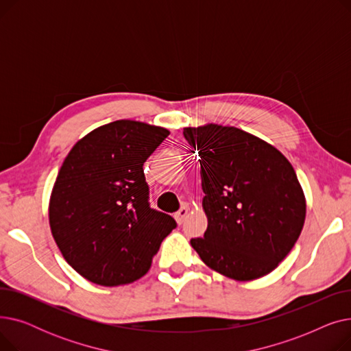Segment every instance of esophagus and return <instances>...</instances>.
Returning <instances> with one entry per match:
<instances>
[{"mask_svg": "<svg viewBox=\"0 0 351 351\" xmlns=\"http://www.w3.org/2000/svg\"><path fill=\"white\" fill-rule=\"evenodd\" d=\"M188 213H189V208L188 206H182L176 213H175V219H176V222L179 223V225H182L183 223V220L186 219V216H188Z\"/></svg>", "mask_w": 351, "mask_h": 351, "instance_id": "1", "label": "esophagus"}]
</instances>
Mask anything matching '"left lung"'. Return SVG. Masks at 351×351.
<instances>
[{
    "label": "left lung",
    "mask_w": 351,
    "mask_h": 351,
    "mask_svg": "<svg viewBox=\"0 0 351 351\" xmlns=\"http://www.w3.org/2000/svg\"><path fill=\"white\" fill-rule=\"evenodd\" d=\"M183 136L200 156L208 216V229L192 239V247L234 280L270 273L304 225L306 200L293 166L274 146L234 126L185 128Z\"/></svg>",
    "instance_id": "left-lung-1"
}]
</instances>
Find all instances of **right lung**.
Masks as SVG:
<instances>
[{
	"mask_svg": "<svg viewBox=\"0 0 351 351\" xmlns=\"http://www.w3.org/2000/svg\"><path fill=\"white\" fill-rule=\"evenodd\" d=\"M169 135L121 119L78 141L49 199V226L64 259L101 286L135 282L149 270L175 219L149 205L143 163Z\"/></svg>",
	"mask_w": 351,
	"mask_h": 351,
	"instance_id": "add662e5",
	"label": "right lung"
}]
</instances>
